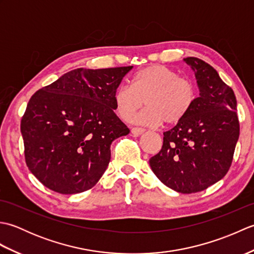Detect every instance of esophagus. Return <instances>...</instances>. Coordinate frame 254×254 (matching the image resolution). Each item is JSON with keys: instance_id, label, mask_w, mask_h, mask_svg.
Returning <instances> with one entry per match:
<instances>
[{"instance_id": "34e87169", "label": "esophagus", "mask_w": 254, "mask_h": 254, "mask_svg": "<svg viewBox=\"0 0 254 254\" xmlns=\"http://www.w3.org/2000/svg\"><path fill=\"white\" fill-rule=\"evenodd\" d=\"M131 132L134 136H138V135H141V134H143L145 132V130L142 127H133Z\"/></svg>"}]
</instances>
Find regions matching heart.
<instances>
[{
	"instance_id": "obj_1",
	"label": "heart",
	"mask_w": 254,
	"mask_h": 254,
	"mask_svg": "<svg viewBox=\"0 0 254 254\" xmlns=\"http://www.w3.org/2000/svg\"><path fill=\"white\" fill-rule=\"evenodd\" d=\"M196 96V85L191 78L155 64L134 74L131 86H119L113 94V105L117 115L127 121L145 104L147 108L134 121L156 127L164 121L166 124L180 122L195 104Z\"/></svg>"
}]
</instances>
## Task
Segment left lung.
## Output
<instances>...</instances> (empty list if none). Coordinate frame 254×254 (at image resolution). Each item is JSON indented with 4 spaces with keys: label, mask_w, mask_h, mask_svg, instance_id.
<instances>
[{
    "label": "left lung",
    "mask_w": 254,
    "mask_h": 254,
    "mask_svg": "<svg viewBox=\"0 0 254 254\" xmlns=\"http://www.w3.org/2000/svg\"><path fill=\"white\" fill-rule=\"evenodd\" d=\"M183 61L193 69L199 97L185 119L164 132L163 147L149 166L165 186L190 194L227 174L240 128L234 90L216 69L194 57Z\"/></svg>",
    "instance_id": "8db88e82"
}]
</instances>
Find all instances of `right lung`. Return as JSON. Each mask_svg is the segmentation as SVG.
I'll list each match as a JSON object with an SVG mask.
<instances>
[{"mask_svg":"<svg viewBox=\"0 0 254 254\" xmlns=\"http://www.w3.org/2000/svg\"><path fill=\"white\" fill-rule=\"evenodd\" d=\"M132 67L76 68L31 96L20 132L27 167L45 187L76 194L99 181L111 143L130 133L113 94Z\"/></svg>","mask_w":254,"mask_h":254,"instance_id":"right-lung-1","label":"right lung"}]
</instances>
